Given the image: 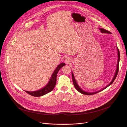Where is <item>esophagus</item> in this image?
<instances>
[{"label": "esophagus", "mask_w": 127, "mask_h": 127, "mask_svg": "<svg viewBox=\"0 0 127 127\" xmlns=\"http://www.w3.org/2000/svg\"><path fill=\"white\" fill-rule=\"evenodd\" d=\"M65 62H66L67 64H68V63H69L70 62L71 59H70V58L69 57H66V59H65Z\"/></svg>", "instance_id": "1"}]
</instances>
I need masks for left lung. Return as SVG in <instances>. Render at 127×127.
<instances>
[{"mask_svg": "<svg viewBox=\"0 0 127 127\" xmlns=\"http://www.w3.org/2000/svg\"><path fill=\"white\" fill-rule=\"evenodd\" d=\"M99 30H100V32L101 33H108V34H111L112 33L108 31H106L103 29H99ZM117 52H118V61H117V68H116V70L115 71V73L114 74V76L112 79V80H111V81L110 82V83L108 84V85H107L105 87H103V88H102L101 89L99 90H98V91H96V92H85L84 91V90H83L80 86L79 85H78V84L77 83V82H76V80H75V77H74V74L73 73V72H72V80H73V84L74 85V87H75V88L76 89V90H77L78 92H79L80 93L82 94H83V95H94V94H97L101 91H102V90H104V89H105L106 88H107L108 86H109L110 85H111L114 81V80H115L116 77H117V75L118 74V71H119V62H120V52H119V50L118 48V47H117Z\"/></svg>", "mask_w": 127, "mask_h": 127, "instance_id": "8db88e82", "label": "left lung"}]
</instances>
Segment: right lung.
Wrapping results in <instances>:
<instances>
[{
  "label": "right lung",
  "mask_w": 127,
  "mask_h": 127,
  "mask_svg": "<svg viewBox=\"0 0 127 127\" xmlns=\"http://www.w3.org/2000/svg\"><path fill=\"white\" fill-rule=\"evenodd\" d=\"M65 65V63H62L58 65V66L56 67L55 70L53 72V73L52 74L51 78L49 79V81H48V83L43 88L33 92H28V91H26V90H25V91L32 96H37V97L43 96L51 92L53 90V89L54 88V87H55L56 85L57 75L58 71L62 67H63Z\"/></svg>",
  "instance_id": "right-lung-1"
}]
</instances>
